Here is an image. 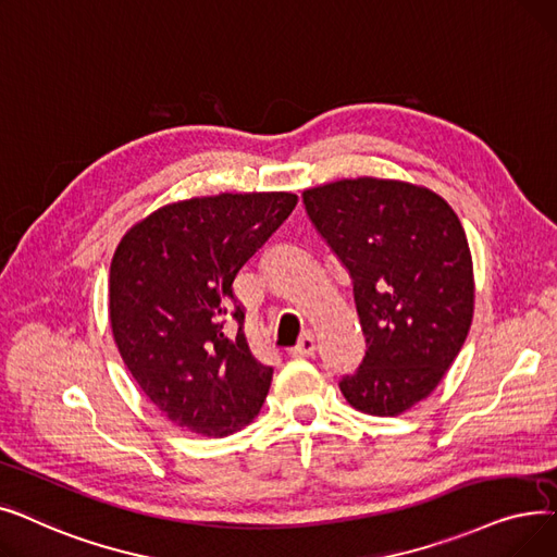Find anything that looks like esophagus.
I'll return each instance as SVG.
<instances>
[{"label": "esophagus", "mask_w": 557, "mask_h": 557, "mask_svg": "<svg viewBox=\"0 0 557 557\" xmlns=\"http://www.w3.org/2000/svg\"><path fill=\"white\" fill-rule=\"evenodd\" d=\"M314 351H317V342H314V337L308 333V335H304L301 339H299V344L297 347L289 351V356H295V358H310V356H314Z\"/></svg>", "instance_id": "1"}]
</instances>
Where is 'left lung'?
Wrapping results in <instances>:
<instances>
[{
  "mask_svg": "<svg viewBox=\"0 0 557 557\" xmlns=\"http://www.w3.org/2000/svg\"><path fill=\"white\" fill-rule=\"evenodd\" d=\"M317 233L354 281L367 339L339 389L356 410L396 417L423 401L460 354L473 320L465 228L437 193L396 178H339L304 190Z\"/></svg>",
  "mask_w": 557,
  "mask_h": 557,
  "instance_id": "1",
  "label": "left lung"
}]
</instances>
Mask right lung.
<instances>
[{
	"label": "right lung",
	"mask_w": 557,
	"mask_h": 557,
	"mask_svg": "<svg viewBox=\"0 0 557 557\" xmlns=\"http://www.w3.org/2000/svg\"><path fill=\"white\" fill-rule=\"evenodd\" d=\"M293 193H220L161 206L120 240L109 278L117 351L174 426L233 435L256 419L272 367L256 360L233 278L289 218ZM238 324L225 333L227 317Z\"/></svg>",
	"instance_id": "right-lung-1"
}]
</instances>
